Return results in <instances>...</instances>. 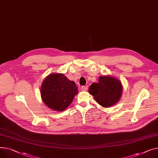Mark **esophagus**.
<instances>
[{"label":"esophagus","mask_w":158,"mask_h":158,"mask_svg":"<svg viewBox=\"0 0 158 158\" xmlns=\"http://www.w3.org/2000/svg\"><path fill=\"white\" fill-rule=\"evenodd\" d=\"M87 89H88L87 87H85V86H82V87H81V90H82L83 91H87Z\"/></svg>","instance_id":"1"}]
</instances>
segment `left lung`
<instances>
[{
  "instance_id": "1",
  "label": "left lung",
  "mask_w": 158,
  "mask_h": 158,
  "mask_svg": "<svg viewBox=\"0 0 158 158\" xmlns=\"http://www.w3.org/2000/svg\"><path fill=\"white\" fill-rule=\"evenodd\" d=\"M122 92L123 86L120 81L109 76L100 77L98 83H92L89 90L97 103L106 108L117 103L121 97Z\"/></svg>"
}]
</instances>
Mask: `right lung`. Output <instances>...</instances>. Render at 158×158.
Here are the masks:
<instances>
[{
    "label": "right lung",
    "mask_w": 158,
    "mask_h": 158,
    "mask_svg": "<svg viewBox=\"0 0 158 158\" xmlns=\"http://www.w3.org/2000/svg\"><path fill=\"white\" fill-rule=\"evenodd\" d=\"M78 93L75 83L63 74L53 73L46 77L41 85V95L44 103L50 108L62 112L71 103Z\"/></svg>",
    "instance_id": "1"
}]
</instances>
